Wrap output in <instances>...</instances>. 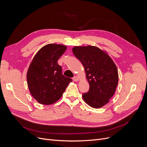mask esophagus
<instances>
[{"mask_svg": "<svg viewBox=\"0 0 147 147\" xmlns=\"http://www.w3.org/2000/svg\"><path fill=\"white\" fill-rule=\"evenodd\" d=\"M73 80L74 82H78V81L79 80V78H78L77 76H74V78H73Z\"/></svg>", "mask_w": 147, "mask_h": 147, "instance_id": "34e87169", "label": "esophagus"}]
</instances>
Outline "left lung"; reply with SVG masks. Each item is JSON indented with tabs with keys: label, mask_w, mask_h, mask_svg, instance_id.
I'll return each mask as SVG.
<instances>
[{
	"label": "left lung",
	"mask_w": 147,
	"mask_h": 147,
	"mask_svg": "<svg viewBox=\"0 0 147 147\" xmlns=\"http://www.w3.org/2000/svg\"><path fill=\"white\" fill-rule=\"evenodd\" d=\"M74 55L82 63L89 89L82 95L91 107L98 109L107 104L116 89L119 75L116 65L105 52L96 46H75Z\"/></svg>",
	"instance_id": "8db88e82"
}]
</instances>
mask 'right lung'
I'll list each match as a JSON object with an SVG mask.
<instances>
[{
  "label": "right lung",
  "mask_w": 147,
  "mask_h": 147,
  "mask_svg": "<svg viewBox=\"0 0 147 147\" xmlns=\"http://www.w3.org/2000/svg\"><path fill=\"white\" fill-rule=\"evenodd\" d=\"M65 46L48 44L44 46L33 58L27 74L29 90L41 104L50 105L61 98L70 78L62 73L57 61L65 52Z\"/></svg>",
  "instance_id": "add662e5"
}]
</instances>
